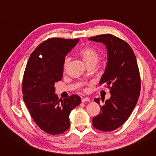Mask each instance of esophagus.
<instances>
[{
  "instance_id": "obj_1",
  "label": "esophagus",
  "mask_w": 156,
  "mask_h": 156,
  "mask_svg": "<svg viewBox=\"0 0 156 156\" xmlns=\"http://www.w3.org/2000/svg\"><path fill=\"white\" fill-rule=\"evenodd\" d=\"M90 101V98H88V97H85V98H83L82 100V101L83 102V103H85V102H86V101Z\"/></svg>"
}]
</instances>
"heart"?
<instances>
[{
	"label": "heart",
	"instance_id": "1",
	"mask_svg": "<svg viewBox=\"0 0 156 156\" xmlns=\"http://www.w3.org/2000/svg\"><path fill=\"white\" fill-rule=\"evenodd\" d=\"M80 55L81 56L82 60L85 63V64L91 62H98L99 60L100 55L98 52L91 48H84L82 49L80 52ZM70 60V58L66 56L63 60V67L66 69Z\"/></svg>",
	"mask_w": 156,
	"mask_h": 156
}]
</instances>
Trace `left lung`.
Segmentation results:
<instances>
[{"mask_svg": "<svg viewBox=\"0 0 156 156\" xmlns=\"http://www.w3.org/2000/svg\"><path fill=\"white\" fill-rule=\"evenodd\" d=\"M90 41L101 42L107 50V62L100 84L106 83L111 96L93 118V125L101 131H112L129 118L139 98L141 81L133 50L124 40L110 34L90 37ZM94 101L100 105V98Z\"/></svg>", "mask_w": 156, "mask_h": 156, "instance_id": "obj_1", "label": "left lung"}]
</instances>
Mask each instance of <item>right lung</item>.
I'll use <instances>...</instances> for the list:
<instances>
[{"instance_id":"1","label":"right lung","mask_w":156,"mask_h":156,"mask_svg":"<svg viewBox=\"0 0 156 156\" xmlns=\"http://www.w3.org/2000/svg\"><path fill=\"white\" fill-rule=\"evenodd\" d=\"M80 39L49 38L31 53L23 77V100L34 122L46 133L62 134L70 126L69 114L81 103L76 94L63 100L55 93L62 80L63 60Z\"/></svg>"}]
</instances>
